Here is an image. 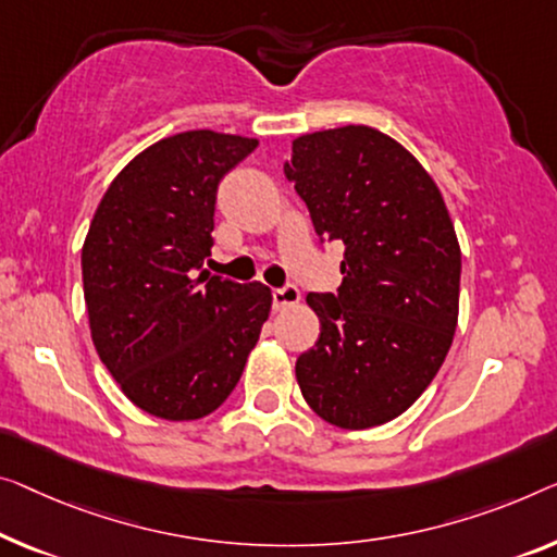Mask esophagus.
<instances>
[{"label": "esophagus", "instance_id": "obj_1", "mask_svg": "<svg viewBox=\"0 0 557 557\" xmlns=\"http://www.w3.org/2000/svg\"><path fill=\"white\" fill-rule=\"evenodd\" d=\"M300 302V289L295 285H282L277 289H272V307L275 310H285V307H293Z\"/></svg>", "mask_w": 557, "mask_h": 557}]
</instances>
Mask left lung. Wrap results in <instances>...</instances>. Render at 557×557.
Listing matches in <instances>:
<instances>
[{
    "instance_id": "1",
    "label": "left lung",
    "mask_w": 557,
    "mask_h": 557,
    "mask_svg": "<svg viewBox=\"0 0 557 557\" xmlns=\"http://www.w3.org/2000/svg\"><path fill=\"white\" fill-rule=\"evenodd\" d=\"M285 177L320 243H343V285L310 293L320 337L297 383L322 420L364 430L405 412L453 345L460 245L430 174L383 132L350 127L293 143Z\"/></svg>"
}]
</instances>
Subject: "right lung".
<instances>
[{"label":"right lung","mask_w":557,"mask_h":557,"mask_svg":"<svg viewBox=\"0 0 557 557\" xmlns=\"http://www.w3.org/2000/svg\"><path fill=\"white\" fill-rule=\"evenodd\" d=\"M257 147L210 129L137 154L99 202L82 282L95 347L122 393L164 420L218 410L260 339L272 295L210 275L218 187Z\"/></svg>","instance_id":"right-lung-1"}]
</instances>
